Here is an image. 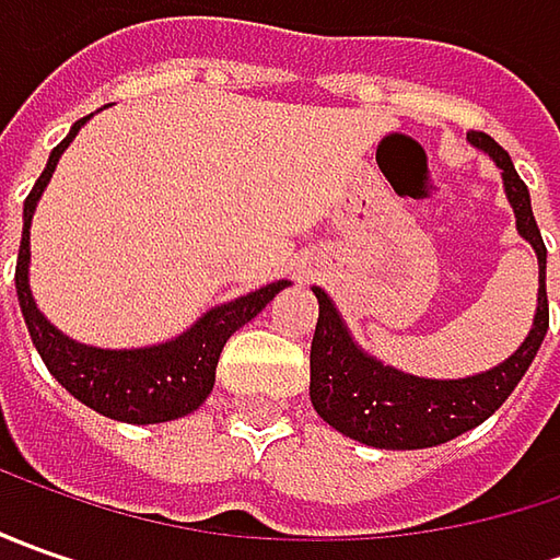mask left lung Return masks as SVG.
Wrapping results in <instances>:
<instances>
[{"label":"left lung","instance_id":"8db88e82","mask_svg":"<svg viewBox=\"0 0 560 560\" xmlns=\"http://www.w3.org/2000/svg\"><path fill=\"white\" fill-rule=\"evenodd\" d=\"M467 140L489 152L502 167L505 192L514 205L521 236L539 255V308L524 346L505 364L467 380H420L401 374L364 355L342 327L334 302L324 290L317 295V327L312 339V405L334 430L374 448H430L455 440L477 423L492 418L521 376L527 374L549 330L546 295V243L529 208V189L517 177L511 155L483 130H470Z\"/></svg>","mask_w":560,"mask_h":560}]
</instances>
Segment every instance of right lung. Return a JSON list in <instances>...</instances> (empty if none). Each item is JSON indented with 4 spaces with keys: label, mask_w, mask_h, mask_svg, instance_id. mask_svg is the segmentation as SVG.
I'll return each mask as SVG.
<instances>
[{
    "label": "right lung",
    "mask_w": 560,
    "mask_h": 560,
    "mask_svg": "<svg viewBox=\"0 0 560 560\" xmlns=\"http://www.w3.org/2000/svg\"><path fill=\"white\" fill-rule=\"evenodd\" d=\"M80 118L71 127V133L58 142L49 155L46 171L33 184L31 196L24 199V233H21V248H18V265H14V287H18V302L27 324L33 346L39 358L46 361L49 374L83 405L105 418L124 420V423H162V420L184 418L202 405L211 386H214V368L221 349L230 336L236 334L243 324H248L255 314L268 305L270 299L287 280H277L265 290L248 292L236 302H226L221 308H211L196 327H189L184 336L152 346V349H133V352H105L93 346H80L65 334H58L52 324L39 314L27 283V265H31V218L36 199L52 177L55 164L68 142L74 140Z\"/></svg>",
    "instance_id": "right-lung-1"
}]
</instances>
